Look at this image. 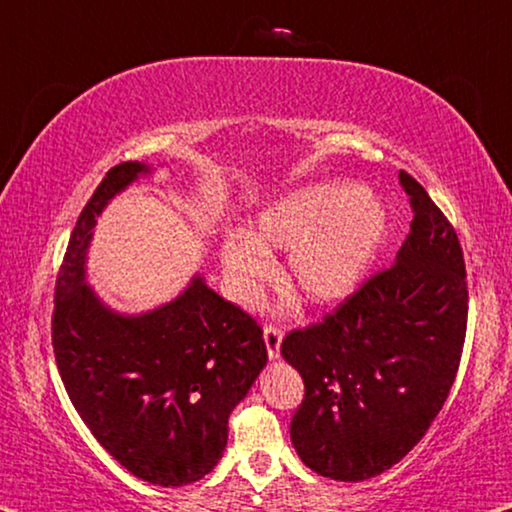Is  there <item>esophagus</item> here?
<instances>
[{
	"label": "esophagus",
	"mask_w": 512,
	"mask_h": 512,
	"mask_svg": "<svg viewBox=\"0 0 512 512\" xmlns=\"http://www.w3.org/2000/svg\"><path fill=\"white\" fill-rule=\"evenodd\" d=\"M264 342H266V354H269L271 361H278L280 345H282V331L278 329V326H266Z\"/></svg>",
	"instance_id": "esophagus-1"
}]
</instances>
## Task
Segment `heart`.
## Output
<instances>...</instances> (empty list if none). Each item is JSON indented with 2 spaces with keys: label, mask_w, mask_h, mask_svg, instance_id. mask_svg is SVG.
<instances>
[{
  "label": "heart",
  "mask_w": 512,
  "mask_h": 512,
  "mask_svg": "<svg viewBox=\"0 0 512 512\" xmlns=\"http://www.w3.org/2000/svg\"><path fill=\"white\" fill-rule=\"evenodd\" d=\"M388 232L375 193L349 181L310 183L257 213L253 230L220 248V266L241 303L257 299L273 273V250H289L287 276L308 303L347 299L361 285Z\"/></svg>",
  "instance_id": "b5f03b06"
}]
</instances>
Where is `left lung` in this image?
<instances>
[{
	"label": "left lung",
	"mask_w": 512,
	"mask_h": 512,
	"mask_svg": "<svg viewBox=\"0 0 512 512\" xmlns=\"http://www.w3.org/2000/svg\"><path fill=\"white\" fill-rule=\"evenodd\" d=\"M400 183L414 220L391 269L331 315L282 340L305 398L292 444L315 474L342 483L398 464L444 407L467 333V273L457 234L425 188Z\"/></svg>",
	"instance_id": "1"
}]
</instances>
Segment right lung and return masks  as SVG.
Masks as SVG:
<instances>
[{"label": "right lung", "instance_id": "1", "mask_svg": "<svg viewBox=\"0 0 512 512\" xmlns=\"http://www.w3.org/2000/svg\"><path fill=\"white\" fill-rule=\"evenodd\" d=\"M147 163L112 167L91 195L55 287L52 347L68 398L121 467L158 487L209 474L227 446V418L266 365L262 329L195 273L172 301L119 312L87 282L96 218Z\"/></svg>", "mask_w": 512, "mask_h": 512}]
</instances>
